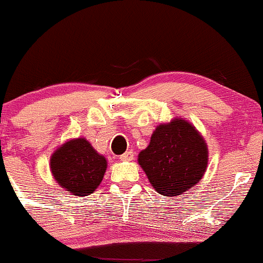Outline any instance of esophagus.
<instances>
[{
  "mask_svg": "<svg viewBox=\"0 0 263 263\" xmlns=\"http://www.w3.org/2000/svg\"><path fill=\"white\" fill-rule=\"evenodd\" d=\"M121 161H132L134 160V152L132 151H127L123 155L120 156Z\"/></svg>",
  "mask_w": 263,
  "mask_h": 263,
  "instance_id": "34e87169",
  "label": "esophagus"
}]
</instances>
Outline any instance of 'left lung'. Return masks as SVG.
I'll return each mask as SVG.
<instances>
[{
	"label": "left lung",
	"mask_w": 263,
	"mask_h": 263,
	"mask_svg": "<svg viewBox=\"0 0 263 263\" xmlns=\"http://www.w3.org/2000/svg\"><path fill=\"white\" fill-rule=\"evenodd\" d=\"M137 161L156 192L177 197L202 180L209 164V147L191 122L175 117L156 127Z\"/></svg>",
	"instance_id": "obj_1"
}]
</instances>
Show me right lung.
<instances>
[{
	"label": "right lung",
	"instance_id": "1",
	"mask_svg": "<svg viewBox=\"0 0 263 263\" xmlns=\"http://www.w3.org/2000/svg\"><path fill=\"white\" fill-rule=\"evenodd\" d=\"M107 160L85 137L72 138L57 147L50 158L56 182L74 196L91 195L102 182Z\"/></svg>",
	"mask_w": 263,
	"mask_h": 263
}]
</instances>
